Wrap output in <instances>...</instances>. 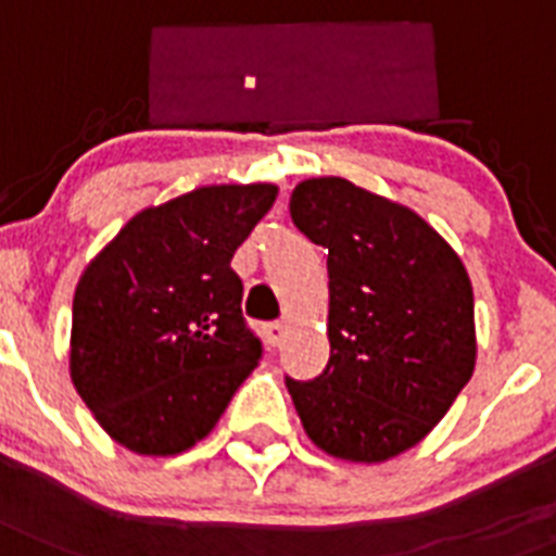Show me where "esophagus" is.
<instances>
[{"label":"esophagus","mask_w":556,"mask_h":556,"mask_svg":"<svg viewBox=\"0 0 556 556\" xmlns=\"http://www.w3.org/2000/svg\"><path fill=\"white\" fill-rule=\"evenodd\" d=\"M260 333H263L268 345H279V342H282V337H286V325H282V323H263V325H260Z\"/></svg>","instance_id":"1"}]
</instances>
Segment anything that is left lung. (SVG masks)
Segmentation results:
<instances>
[{
	"mask_svg": "<svg viewBox=\"0 0 556 556\" xmlns=\"http://www.w3.org/2000/svg\"><path fill=\"white\" fill-rule=\"evenodd\" d=\"M288 207L328 248L331 342L325 371L288 377V394L325 454L386 463L414 448L471 380V279L422 216L349 179H305Z\"/></svg>",
	"mask_w": 556,
	"mask_h": 556,
	"instance_id": "obj_1",
	"label": "left lung"
}]
</instances>
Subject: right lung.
I'll list each match as a JSON object with an SVG mask.
<instances>
[{
    "label": "right lung",
    "mask_w": 556,
    "mask_h": 556,
    "mask_svg": "<svg viewBox=\"0 0 556 556\" xmlns=\"http://www.w3.org/2000/svg\"><path fill=\"white\" fill-rule=\"evenodd\" d=\"M277 185H207L146 207L74 293L71 380L111 440L174 457L211 434L263 342L242 317L237 248Z\"/></svg>",
    "instance_id": "add662e5"
}]
</instances>
